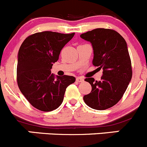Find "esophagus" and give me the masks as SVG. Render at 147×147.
Listing matches in <instances>:
<instances>
[{"instance_id":"1","label":"esophagus","mask_w":147,"mask_h":147,"mask_svg":"<svg viewBox=\"0 0 147 147\" xmlns=\"http://www.w3.org/2000/svg\"><path fill=\"white\" fill-rule=\"evenodd\" d=\"M76 81H78V82H82V81H84V78H82V77H77L76 78Z\"/></svg>"}]
</instances>
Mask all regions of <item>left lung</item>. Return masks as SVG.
<instances>
[{"label": "left lung", "instance_id": "8db88e82", "mask_svg": "<svg viewBox=\"0 0 147 147\" xmlns=\"http://www.w3.org/2000/svg\"><path fill=\"white\" fill-rule=\"evenodd\" d=\"M80 36L92 44L93 65L103 69L101 81H94V78L85 79L92 89L84 96V102L94 109L111 108L122 98L132 77L126 40L118 32L107 28H96Z\"/></svg>", "mask_w": 147, "mask_h": 147}]
</instances>
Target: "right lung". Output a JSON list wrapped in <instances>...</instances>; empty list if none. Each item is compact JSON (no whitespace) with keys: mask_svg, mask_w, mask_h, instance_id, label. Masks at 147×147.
<instances>
[{"mask_svg":"<svg viewBox=\"0 0 147 147\" xmlns=\"http://www.w3.org/2000/svg\"><path fill=\"white\" fill-rule=\"evenodd\" d=\"M74 34L39 32L28 36L20 47L18 86L28 102L40 111H51L59 107L66 88L75 82V77L64 75L55 78L51 71L61 51Z\"/></svg>","mask_w":147,"mask_h":147,"instance_id":"1","label":"right lung"}]
</instances>
